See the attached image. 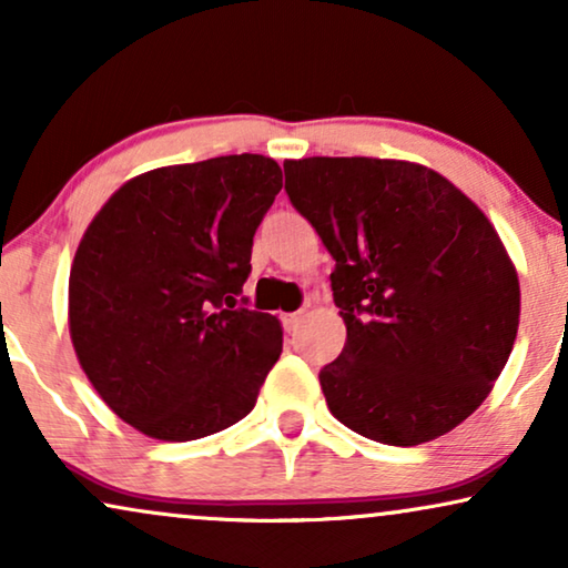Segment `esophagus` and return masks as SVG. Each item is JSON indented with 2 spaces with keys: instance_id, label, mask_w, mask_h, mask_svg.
<instances>
[{
  "instance_id": "34e87169",
  "label": "esophagus",
  "mask_w": 568,
  "mask_h": 568,
  "mask_svg": "<svg viewBox=\"0 0 568 568\" xmlns=\"http://www.w3.org/2000/svg\"><path fill=\"white\" fill-rule=\"evenodd\" d=\"M302 323H305V313H302V310H300V313H290V315H284V328L290 331V333L297 331Z\"/></svg>"
}]
</instances>
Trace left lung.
<instances>
[{"instance_id":"8db88e82","label":"left lung","mask_w":568,"mask_h":568,"mask_svg":"<svg viewBox=\"0 0 568 568\" xmlns=\"http://www.w3.org/2000/svg\"><path fill=\"white\" fill-rule=\"evenodd\" d=\"M286 193L336 261L346 346L321 369L331 414L362 437L424 445L463 424L507 364L519 278L488 216L406 160H286Z\"/></svg>"}]
</instances>
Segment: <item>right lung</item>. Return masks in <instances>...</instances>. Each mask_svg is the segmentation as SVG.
Instances as JSON below:
<instances>
[{
	"mask_svg": "<svg viewBox=\"0 0 568 568\" xmlns=\"http://www.w3.org/2000/svg\"><path fill=\"white\" fill-rule=\"evenodd\" d=\"M282 191L263 154L131 178L84 230L69 274V336L105 406L162 442L245 418L282 354V323L240 307L251 247Z\"/></svg>",
	"mask_w": 568,
	"mask_h": 568,
	"instance_id": "add662e5",
	"label": "right lung"
}]
</instances>
